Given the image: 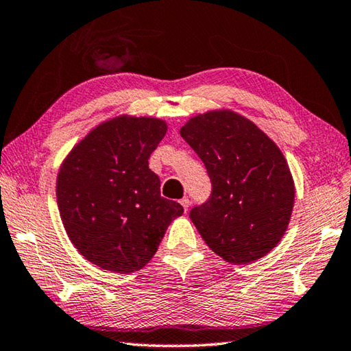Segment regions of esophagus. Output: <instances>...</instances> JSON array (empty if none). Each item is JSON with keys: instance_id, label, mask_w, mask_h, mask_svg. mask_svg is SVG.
Here are the masks:
<instances>
[{"instance_id": "1", "label": "esophagus", "mask_w": 351, "mask_h": 351, "mask_svg": "<svg viewBox=\"0 0 351 351\" xmlns=\"http://www.w3.org/2000/svg\"><path fill=\"white\" fill-rule=\"evenodd\" d=\"M180 203H181V206L184 207V210H189V206H190V201H189V198H182L181 201H180Z\"/></svg>"}]
</instances>
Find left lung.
<instances>
[{
  "mask_svg": "<svg viewBox=\"0 0 351 351\" xmlns=\"http://www.w3.org/2000/svg\"><path fill=\"white\" fill-rule=\"evenodd\" d=\"M180 133L212 182L210 198L190 210L206 245L232 265L252 263L271 252L287 232L295 195L280 148L230 110L189 119Z\"/></svg>",
  "mask_w": 351,
  "mask_h": 351,
  "instance_id": "1",
  "label": "left lung"
}]
</instances>
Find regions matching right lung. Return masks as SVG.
<instances>
[{"mask_svg":"<svg viewBox=\"0 0 351 351\" xmlns=\"http://www.w3.org/2000/svg\"><path fill=\"white\" fill-rule=\"evenodd\" d=\"M167 133L156 117L117 116L93 128L64 158L57 204L64 230L99 268L130 274L156 254L182 206L161 197L148 158Z\"/></svg>","mask_w":351,"mask_h":351,"instance_id":"1","label":"right lung"}]
</instances>
